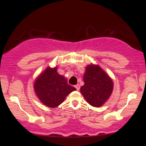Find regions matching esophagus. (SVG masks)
<instances>
[{
  "label": "esophagus",
  "mask_w": 146,
  "mask_h": 146,
  "mask_svg": "<svg viewBox=\"0 0 146 146\" xmlns=\"http://www.w3.org/2000/svg\"><path fill=\"white\" fill-rule=\"evenodd\" d=\"M75 88H76V89H77V90H80V85H79V84H77V85H75Z\"/></svg>",
  "instance_id": "34e87169"
}]
</instances>
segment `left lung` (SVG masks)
Instances as JSON below:
<instances>
[{"mask_svg": "<svg viewBox=\"0 0 146 146\" xmlns=\"http://www.w3.org/2000/svg\"><path fill=\"white\" fill-rule=\"evenodd\" d=\"M80 92L86 102L93 107H101L113 93L114 84L110 77L98 64L87 65Z\"/></svg>", "mask_w": 146, "mask_h": 146, "instance_id": "obj_1", "label": "left lung"}]
</instances>
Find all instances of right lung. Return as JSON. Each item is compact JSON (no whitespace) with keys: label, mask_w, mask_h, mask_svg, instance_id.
<instances>
[{"label":"right lung","mask_w":146,"mask_h":146,"mask_svg":"<svg viewBox=\"0 0 146 146\" xmlns=\"http://www.w3.org/2000/svg\"><path fill=\"white\" fill-rule=\"evenodd\" d=\"M57 71V66H48L37 77L33 83L36 96L43 104L49 108L58 106L68 94L76 90L75 87L68 84L67 80Z\"/></svg>","instance_id":"add662e5"}]
</instances>
